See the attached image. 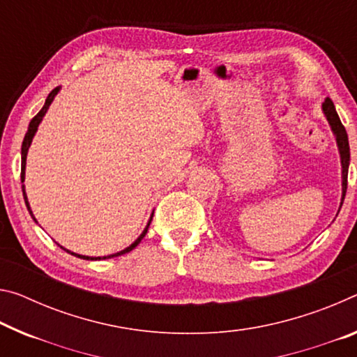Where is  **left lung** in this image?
Masks as SVG:
<instances>
[{"mask_svg": "<svg viewBox=\"0 0 357 357\" xmlns=\"http://www.w3.org/2000/svg\"><path fill=\"white\" fill-rule=\"evenodd\" d=\"M322 109H324V114L329 121L331 127L335 133L337 138V144H338V151H340V157H342V188H343V195H342V205L344 200V195H347V185H348V167H349V143H348V135L347 130H344L343 123L338 117L335 106H333L331 98H326L324 105H322ZM340 205V208H342ZM340 211V209H338Z\"/></svg>", "mask_w": 357, "mask_h": 357, "instance_id": "8db88e82", "label": "left lung"}]
</instances>
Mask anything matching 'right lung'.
I'll return each mask as SVG.
<instances>
[{"label":"right lung","instance_id":"add662e5","mask_svg":"<svg viewBox=\"0 0 357 357\" xmlns=\"http://www.w3.org/2000/svg\"><path fill=\"white\" fill-rule=\"evenodd\" d=\"M59 90H60V89L56 87V89H54V90H52V92L49 93V97H47V100H46V103H44L43 109L39 111L38 114L31 119L30 126H28V132H26L25 138H24V143H22V173H20L22 183H24V179H25V163H26V152H28V148H30V144H31V139H33V137H35V133H36V130H38V126H39V123H41V121H43L44 114H46V112H47L49 106H50V103H52V100H54L55 95L59 93ZM22 192H24V199H25V205H26V208H28V211H30V214H31V216H33V213H31V209H30V205H28V200H26V194H25V189H24V185H22ZM33 219H35V218H33ZM151 220H152V218H151ZM151 220H149V224H151ZM149 224H148V227L144 229L143 234L139 235V238L133 243V245H130L128 248H126V250L121 251V252L111 254V256H106V257H103V259H109V257H117V256H122V254H126V252H130V251H132V250H135V248H137V246L139 245V241L144 238V235L148 234ZM60 248H61V246H60ZM61 250L66 251V252H70V254H73V256H76V257H81V259H87V260H98V259H101V257H89V256H81V254L71 252V251L65 250V248H61Z\"/></svg>","mask_w":357,"mask_h":357}]
</instances>
